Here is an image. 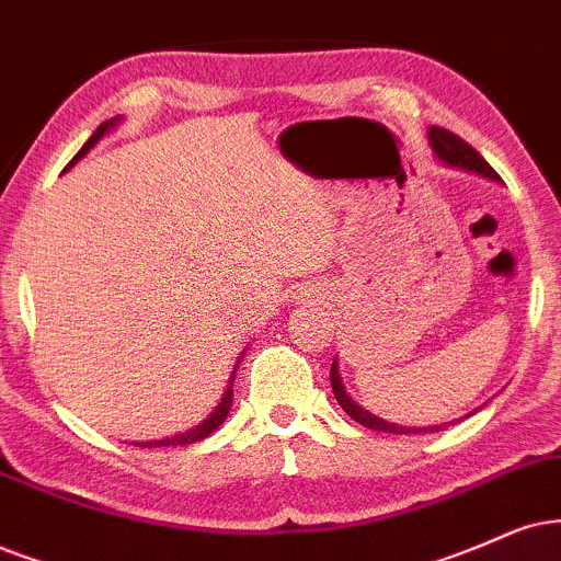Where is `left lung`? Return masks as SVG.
Listing matches in <instances>:
<instances>
[{
  "label": "left lung",
  "mask_w": 561,
  "mask_h": 561,
  "mask_svg": "<svg viewBox=\"0 0 561 561\" xmlns=\"http://www.w3.org/2000/svg\"><path fill=\"white\" fill-rule=\"evenodd\" d=\"M427 134H430L432 150H435V154L443 162H448V165H453V168L471 170V173L484 175V179L500 181V175L494 173V168L489 165V162L481 158L477 150H473L469 141L456 137V134L448 131V129H439V126H432ZM331 388H333V396H336L339 407H342L354 422L363 424V427H370V430H378V432H393V435H409V432H439L443 427H448V424H437V427H401V424H391V422L380 420V416L370 414L367 409L357 407V403H354L344 391L342 378H339L336 359H333V365H331ZM471 414H473V411H471ZM471 414H466V416H471Z\"/></svg>",
  "instance_id": "8db88e82"
}]
</instances>
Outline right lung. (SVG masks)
Masks as SVG:
<instances>
[{
	"instance_id": "right-lung-1",
	"label": "right lung",
	"mask_w": 561,
	"mask_h": 561,
	"mask_svg": "<svg viewBox=\"0 0 561 561\" xmlns=\"http://www.w3.org/2000/svg\"><path fill=\"white\" fill-rule=\"evenodd\" d=\"M118 124V116L116 118H111V122H103L101 126H98L95 129V134H92V137L84 141L82 145V150L75 154L72 158V162H69L67 168L64 170H69L75 165L77 160L80 158H84V154H88L92 147L98 145V141L103 139V134H108L113 126ZM238 365H240V359H238ZM238 365H236V370H232V375H230V380H228V388H225V393H222V399H219V403H217V409L211 411V414L207 416V420H204L202 424H196L194 430H186V432H181V435H173V437H165V439H150V443H134V445H139V448H170V445H191V443H198V439H204V437H209L211 432H215L219 424H222L225 420H228V414H230V407H232V378H236V373H238Z\"/></svg>"
}]
</instances>
